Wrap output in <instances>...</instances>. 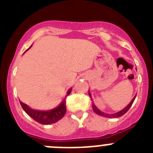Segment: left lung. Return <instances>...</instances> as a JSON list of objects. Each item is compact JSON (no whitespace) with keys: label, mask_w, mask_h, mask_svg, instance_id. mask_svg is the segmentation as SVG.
<instances>
[{"label":"left lung","mask_w":153,"mask_h":153,"mask_svg":"<svg viewBox=\"0 0 153 153\" xmlns=\"http://www.w3.org/2000/svg\"><path fill=\"white\" fill-rule=\"evenodd\" d=\"M89 97H90V98H91V101H92V95H91L90 92H89ZM135 97H136V95H135V96L134 97L133 99H132V101H131V102L129 103V104H128V105L126 106V107L124 108V109H123L122 110L119 111V112H116V113H113V114H107V113H105V112H102V111H101V110H100V109H98V108L96 107V106H95V104H94L93 101H92V109H93V111H94V112H95V113L97 114V115H101V116L106 117V118H119V117H121V116H122V115H124V114L126 113V112H127L128 110H129V108L131 107V106H132V104H133L134 101H135Z\"/></svg>","instance_id":"obj_1"}]
</instances>
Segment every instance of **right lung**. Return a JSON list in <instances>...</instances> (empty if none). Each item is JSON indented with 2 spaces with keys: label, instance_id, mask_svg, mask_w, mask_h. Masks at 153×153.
<instances>
[{
  "label": "right lung",
  "instance_id": "obj_1",
  "mask_svg": "<svg viewBox=\"0 0 153 153\" xmlns=\"http://www.w3.org/2000/svg\"><path fill=\"white\" fill-rule=\"evenodd\" d=\"M71 91H72V89H69L67 92V96L70 94ZM20 104L27 115H29L35 121L41 124H51L57 122L64 116L66 111H67L65 99H64V101L61 102L59 106L55 107V109L48 111H40L33 109L26 104L21 102V101H20Z\"/></svg>",
  "mask_w": 153,
  "mask_h": 153
}]
</instances>
